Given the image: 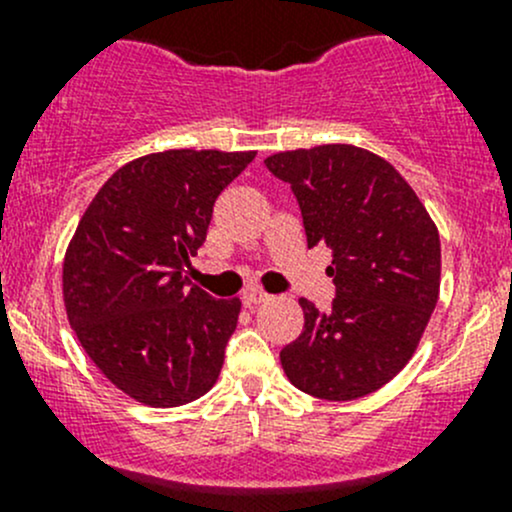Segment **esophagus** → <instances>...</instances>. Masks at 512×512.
Wrapping results in <instances>:
<instances>
[{
  "mask_svg": "<svg viewBox=\"0 0 512 512\" xmlns=\"http://www.w3.org/2000/svg\"><path fill=\"white\" fill-rule=\"evenodd\" d=\"M242 302H245L247 307H257V304L270 302V294L262 292V289H257V287H250L242 292Z\"/></svg>",
  "mask_w": 512,
  "mask_h": 512,
  "instance_id": "1",
  "label": "esophagus"
}]
</instances>
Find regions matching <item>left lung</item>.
Wrapping results in <instances>:
<instances>
[{"instance_id":"obj_1","label":"left lung","mask_w":512,"mask_h":512,"mask_svg":"<svg viewBox=\"0 0 512 512\" xmlns=\"http://www.w3.org/2000/svg\"><path fill=\"white\" fill-rule=\"evenodd\" d=\"M302 210L307 245H327L337 297L329 312L299 299L304 329L280 352L299 391L354 401L389 384L414 356L441 289L438 227L399 170L349 143L265 158Z\"/></svg>"}]
</instances>
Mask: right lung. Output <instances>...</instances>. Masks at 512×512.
<instances>
[{
  "label": "right lung",
  "instance_id": "obj_1",
  "mask_svg": "<svg viewBox=\"0 0 512 512\" xmlns=\"http://www.w3.org/2000/svg\"><path fill=\"white\" fill-rule=\"evenodd\" d=\"M255 151H163L118 168L64 257V304L81 347L116 389L156 409L213 389L240 299H213L185 270L213 205Z\"/></svg>",
  "mask_w": 512,
  "mask_h": 512
}]
</instances>
